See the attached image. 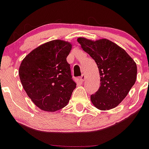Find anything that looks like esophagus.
Returning a JSON list of instances; mask_svg holds the SVG:
<instances>
[{"label":"esophagus","mask_w":149,"mask_h":149,"mask_svg":"<svg viewBox=\"0 0 149 149\" xmlns=\"http://www.w3.org/2000/svg\"><path fill=\"white\" fill-rule=\"evenodd\" d=\"M84 79H85V75L82 74L81 76V77H80V81L83 82L84 81Z\"/></svg>","instance_id":"esophagus-1"}]
</instances>
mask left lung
Here are the masks:
<instances>
[{
    "label": "left lung",
    "instance_id": "left-lung-1",
    "mask_svg": "<svg viewBox=\"0 0 149 149\" xmlns=\"http://www.w3.org/2000/svg\"><path fill=\"white\" fill-rule=\"evenodd\" d=\"M77 41L95 61L100 71L101 86L91 95V102L100 110L115 108L136 82V63L125 49L109 40L91 41L79 37Z\"/></svg>",
    "mask_w": 149,
    "mask_h": 149
}]
</instances>
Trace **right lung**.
Instances as JSON below:
<instances>
[{
	"label": "right lung",
	"mask_w": 149,
	"mask_h": 149,
	"mask_svg": "<svg viewBox=\"0 0 149 149\" xmlns=\"http://www.w3.org/2000/svg\"><path fill=\"white\" fill-rule=\"evenodd\" d=\"M71 45L56 40L39 46L22 61L19 74L31 101L40 109L55 112L68 103L76 84L67 62Z\"/></svg>",
	"instance_id": "obj_1"
}]
</instances>
